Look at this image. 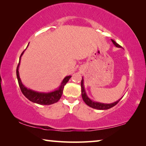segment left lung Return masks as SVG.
<instances>
[{"label":"left lung","instance_id":"1","mask_svg":"<svg viewBox=\"0 0 146 146\" xmlns=\"http://www.w3.org/2000/svg\"><path fill=\"white\" fill-rule=\"evenodd\" d=\"M113 42V43L114 44V45H115L118 48H121V46L118 44L115 41L113 40H111ZM84 81H83V78L81 80V92H82V97L83 100L84 101V102L87 104L88 106H90V107L94 108V109H97V110H108V109H110L113 108V106H115V105H117V104L119 102V101L120 99L117 100V102H115L114 103L112 104H102V103H99V102H94V101H92L90 100V98L88 97V96L86 95V91L84 90Z\"/></svg>","mask_w":146,"mask_h":146}]
</instances>
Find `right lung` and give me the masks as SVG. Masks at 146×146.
<instances>
[{
	"label": "right lung",
	"instance_id": "right-lung-1",
	"mask_svg": "<svg viewBox=\"0 0 146 146\" xmlns=\"http://www.w3.org/2000/svg\"><path fill=\"white\" fill-rule=\"evenodd\" d=\"M24 52V51L21 53V56H20V60H21V56L23 55ZM19 64H20V60L17 68V71H16L17 77V80H18L20 89H21V90L23 95L25 96L28 100L31 101V102L38 104L51 105V104H53L54 103L57 102L59 100V99L60 98L62 95L64 86L66 84V83L68 82V80H70V78L71 77V76H66V77H65V78L63 80L62 82L60 88H59L57 90H55L53 91V92H51L49 93L36 92V91H34L33 90H29V89L26 88L25 86L23 84V83H22L21 79H20V77H19Z\"/></svg>",
	"mask_w": 146,
	"mask_h": 146
}]
</instances>
